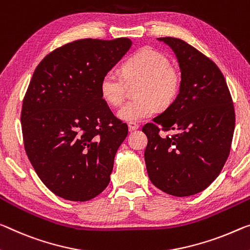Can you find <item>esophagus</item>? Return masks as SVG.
Segmentation results:
<instances>
[{
  "label": "esophagus",
  "instance_id": "obj_1",
  "mask_svg": "<svg viewBox=\"0 0 250 250\" xmlns=\"http://www.w3.org/2000/svg\"><path fill=\"white\" fill-rule=\"evenodd\" d=\"M138 127H140V126H138V124H136V123H133V122L128 123V129L130 132H132V130H136Z\"/></svg>",
  "mask_w": 250,
  "mask_h": 250
}]
</instances>
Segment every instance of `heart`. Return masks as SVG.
Segmentation results:
<instances>
[{
	"label": "heart",
	"mask_w": 250,
	"mask_h": 250,
	"mask_svg": "<svg viewBox=\"0 0 250 250\" xmlns=\"http://www.w3.org/2000/svg\"><path fill=\"white\" fill-rule=\"evenodd\" d=\"M123 77L109 70L102 77L99 91L108 105L118 106L125 97L126 83L140 82L135 96L138 99L125 103L117 112L125 122H141L167 108L179 93L180 77L171 61L152 48L140 49L122 66ZM126 83H125V82Z\"/></svg>",
	"instance_id": "obj_1"
}]
</instances>
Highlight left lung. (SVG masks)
Listing matches in <instances>:
<instances>
[{"mask_svg":"<svg viewBox=\"0 0 250 250\" xmlns=\"http://www.w3.org/2000/svg\"><path fill=\"white\" fill-rule=\"evenodd\" d=\"M178 60L181 82L174 102L143 127L148 178L174 197L207 189L224 167L235 130V109L224 75L199 50L178 38H157ZM168 130H176L171 137Z\"/></svg>","mask_w":250,"mask_h":250,"instance_id":"left-lung-1","label":"left lung"}]
</instances>
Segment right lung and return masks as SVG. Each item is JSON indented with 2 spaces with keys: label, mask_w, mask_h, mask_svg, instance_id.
<instances>
[{
  "label": "right lung",
  "mask_w": 250,
  "mask_h": 250,
  "mask_svg": "<svg viewBox=\"0 0 250 250\" xmlns=\"http://www.w3.org/2000/svg\"><path fill=\"white\" fill-rule=\"evenodd\" d=\"M132 47L127 38L82 39L38 64L23 99L26 155L44 186L70 201H87L108 186L128 127L102 98L99 83Z\"/></svg>",
  "instance_id": "1"
}]
</instances>
